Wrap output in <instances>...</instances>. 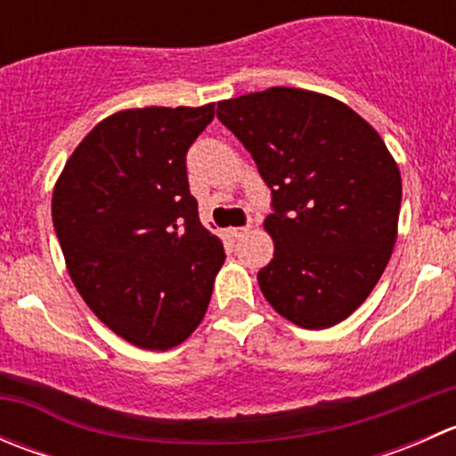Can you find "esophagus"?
Returning <instances> with one entry per match:
<instances>
[{"label": "esophagus", "mask_w": 456, "mask_h": 456, "mask_svg": "<svg viewBox=\"0 0 456 456\" xmlns=\"http://www.w3.org/2000/svg\"><path fill=\"white\" fill-rule=\"evenodd\" d=\"M247 233H249V227H233V229H229V236H232L233 240H242V238H245Z\"/></svg>", "instance_id": "1"}]
</instances>
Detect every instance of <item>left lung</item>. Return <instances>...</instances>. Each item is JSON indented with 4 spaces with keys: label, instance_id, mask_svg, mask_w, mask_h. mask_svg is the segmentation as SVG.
I'll return each mask as SVG.
<instances>
[{
    "label": "left lung",
    "instance_id": "8db88e82",
    "mask_svg": "<svg viewBox=\"0 0 456 456\" xmlns=\"http://www.w3.org/2000/svg\"><path fill=\"white\" fill-rule=\"evenodd\" d=\"M218 118L271 190L266 302L302 329H329L369 297L397 240L402 176L348 105L297 87L220 101Z\"/></svg>",
    "mask_w": 456,
    "mask_h": 456
}]
</instances>
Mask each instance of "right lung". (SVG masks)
Wrapping results in <instances>:
<instances>
[{
  "label": "right lung",
  "instance_id": "1",
  "mask_svg": "<svg viewBox=\"0 0 456 456\" xmlns=\"http://www.w3.org/2000/svg\"><path fill=\"white\" fill-rule=\"evenodd\" d=\"M211 121L214 103L112 114L54 187V233L77 291L114 333L150 351L190 338L224 262L187 181V151Z\"/></svg>",
  "mask_w": 456,
  "mask_h": 456
}]
</instances>
